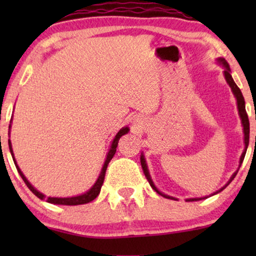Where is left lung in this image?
Instances as JSON below:
<instances>
[{
    "mask_svg": "<svg viewBox=\"0 0 256 256\" xmlns=\"http://www.w3.org/2000/svg\"><path fill=\"white\" fill-rule=\"evenodd\" d=\"M216 62H219L220 65L222 66L224 68V76H225L226 82L227 84H228L230 90H232V92L234 94V96H236V104H238V112H239V115H240V118H241V124H242V127H244V149L242 154H241L240 156V160H239V166H238V169L236 172H234L232 176H230V180L227 182V183L225 184V186H222L220 190H218L216 192H214V194H212L211 196L213 194H219L220 191H222L224 188H225L227 185H228L230 182H232L234 180V177L236 176L238 171H239L241 164H242V160L244 158V155H246V152H247V148H248V143H250V120H248V115H247V112H246V107H244V96L242 93H241V90L239 87L236 86V84L234 82V80L232 78V76H230V68L228 64H227V62L225 60L224 58H218L216 59ZM141 166H142V169H143V172H144L146 180H148L150 186H152L154 190H155L157 194L162 196V197L164 198H168V199H174V200H177L176 198L174 197H171V196H168L166 194H163V192H160L158 188H157L155 186V184H154V182L152 180V177H150V174H149V170H148V166H146V158H144V155H143V152L141 154ZM210 196V197H211ZM208 197H202V198H190V199H186V202H197V200H202V199H205Z\"/></svg>",
    "mask_w": 256,
    "mask_h": 256,
    "instance_id": "8db88e82",
    "label": "left lung"
}]
</instances>
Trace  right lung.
Masks as SVG:
<instances>
[{"label": "right lung", "mask_w": 256, "mask_h": 256, "mask_svg": "<svg viewBox=\"0 0 256 256\" xmlns=\"http://www.w3.org/2000/svg\"><path fill=\"white\" fill-rule=\"evenodd\" d=\"M12 118L10 120V124H12ZM10 128H12V124L9 126V134H10ZM129 132V128L128 127H124L121 128L120 130H118V132L116 135H115V138L113 141H112V144H110V150H108L107 152V157H106V160H104V166L102 169H101V172L99 174V177H98V180L96 183H94V185L92 188H90L88 191H86L85 194H79V196H74V197H66V198H58V197H45V194H42V192H40L38 190H36L32 185L30 184V182L26 180V177L24 176L22 171H20V166H17L16 163V160H15V156H14V152H12V141H10V138L8 140V143H9V149H10V154H12V160H14V163H15L16 166V169L17 171H18L20 176L22 177V180H24V183L26 184V186L30 188V191L32 192V194L34 196H37L38 198L43 199L46 198V202H51V204H57V205H82V204H87V202H92L96 199L98 196H99L100 194V190H101V186H102L104 184V174H106V170H107V166H108V163L110 162V160L113 158V156L115 155V152H116V146H118V140H120V138L122 135L127 134V132Z\"/></svg>", "instance_id": "add662e5"}]
</instances>
